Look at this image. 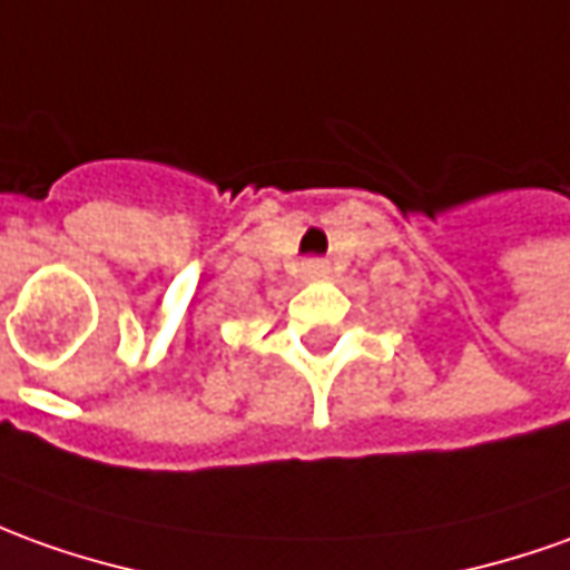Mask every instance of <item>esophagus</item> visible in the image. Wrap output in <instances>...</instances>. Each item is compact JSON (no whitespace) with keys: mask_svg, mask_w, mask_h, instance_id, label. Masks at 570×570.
I'll return each mask as SVG.
<instances>
[{"mask_svg":"<svg viewBox=\"0 0 570 570\" xmlns=\"http://www.w3.org/2000/svg\"><path fill=\"white\" fill-rule=\"evenodd\" d=\"M328 273V263L320 261V257H309V261H301V276L304 278H320Z\"/></svg>","mask_w":570,"mask_h":570,"instance_id":"obj_1","label":"esophagus"}]
</instances>
